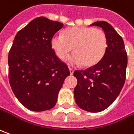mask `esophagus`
I'll use <instances>...</instances> for the list:
<instances>
[{
  "instance_id": "obj_1",
  "label": "esophagus",
  "mask_w": 134,
  "mask_h": 134,
  "mask_svg": "<svg viewBox=\"0 0 134 134\" xmlns=\"http://www.w3.org/2000/svg\"><path fill=\"white\" fill-rule=\"evenodd\" d=\"M69 70H70V75H72L73 74V72H74V70L72 69V68H69Z\"/></svg>"
}]
</instances>
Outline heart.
Instances as JSON below:
<instances>
[{
    "mask_svg": "<svg viewBox=\"0 0 134 134\" xmlns=\"http://www.w3.org/2000/svg\"><path fill=\"white\" fill-rule=\"evenodd\" d=\"M51 47L60 59L71 52L65 62L69 65L83 64L91 67L104 57L108 48V38L102 30L93 27L76 26L64 30L62 35H55L50 41Z\"/></svg>",
    "mask_w": 134,
    "mask_h": 134,
    "instance_id": "1",
    "label": "heart"
}]
</instances>
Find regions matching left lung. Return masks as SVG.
Returning <instances> with one entry per match:
<instances>
[{"mask_svg":"<svg viewBox=\"0 0 134 134\" xmlns=\"http://www.w3.org/2000/svg\"><path fill=\"white\" fill-rule=\"evenodd\" d=\"M90 26L102 28L108 38V48L94 66L75 70L74 97L81 109L98 113L108 108L120 93L125 81L127 56L122 38L110 24L97 21Z\"/></svg>","mask_w":134,"mask_h":134,"instance_id":"1","label":"left lung"}]
</instances>
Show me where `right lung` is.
I'll use <instances>...</instances> for the list:
<instances>
[{"mask_svg":"<svg viewBox=\"0 0 134 134\" xmlns=\"http://www.w3.org/2000/svg\"><path fill=\"white\" fill-rule=\"evenodd\" d=\"M63 26L38 17L20 30L13 41L8 55L9 84L18 101L30 110L53 108L64 79L70 74L50 44Z\"/></svg>","mask_w":134,"mask_h":134,"instance_id":"obj_1","label":"right lung"}]
</instances>
